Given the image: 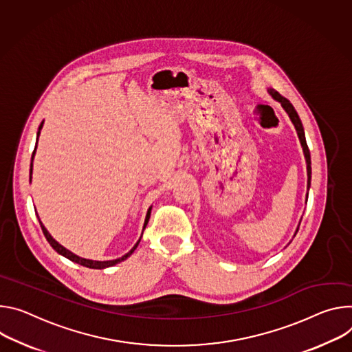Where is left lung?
Returning <instances> with one entry per match:
<instances>
[{
    "instance_id": "obj_1",
    "label": "left lung",
    "mask_w": 352,
    "mask_h": 352,
    "mask_svg": "<svg viewBox=\"0 0 352 352\" xmlns=\"http://www.w3.org/2000/svg\"><path fill=\"white\" fill-rule=\"evenodd\" d=\"M267 92L271 95V98H272V99H274V100H277V102H280V103H281L283 109H284V110L287 111V114L289 116V119H291V122H292V124H294V127H295V130H296L298 138H299L300 145H302V149H303L305 161H306V172H307V191H309V188H310V179H311L310 152H309V148H307V144H306V138H305V131H303L302 122H300V119H299V116H298V113H296L295 107L291 104V102H289L287 98L281 96L277 91L271 89V88H270V89H267ZM307 196H309V192H306V201H307ZM299 223H300V222H299ZM298 229H299V225H298V228H296V230H295V235H296ZM295 235H294V236H295Z\"/></svg>"
}]
</instances>
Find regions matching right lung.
Returning <instances> with one entry per match:
<instances>
[{
  "label": "right lung",
  "instance_id": "add662e5",
  "mask_svg": "<svg viewBox=\"0 0 352 352\" xmlns=\"http://www.w3.org/2000/svg\"><path fill=\"white\" fill-rule=\"evenodd\" d=\"M43 123H45V122H42V123H41V126H38V130H37V134H36V146H34V151H33V153H32V161H30V177H29V180H30V182H32L33 158H34L36 148H37V140H38V135H41V130H42V127H43ZM151 210H152V206L148 208V212H146V217H145V221H144V226H142V233H144L145 226L148 225V221H149V217H151ZM36 215H37V214H36ZM37 218H38V217H37ZM38 223H41V226H42V230H43V233H45V236H46L47 242L52 245V248H53L58 254H61V256L67 257L68 260H71V261H74V263H76V264H81V265H84V267L95 268V270H103V268L113 267V265H116V264H119V263L124 261L126 258H129V257L134 253V250L137 249V246H138V243H140V241H141V238H142V233H141V236H140L138 242H137V243L133 246V249H131L129 253H126L124 256H122V257H119V258H116V260H104V261H99V260H91V258H84V257H81V256H76V254H75V253H72L71 250L65 249L63 245H60V243H58V242H57V241L50 235L49 230L46 229V226L42 223L41 218H38Z\"/></svg>",
  "mask_w": 352,
  "mask_h": 352
}]
</instances>
